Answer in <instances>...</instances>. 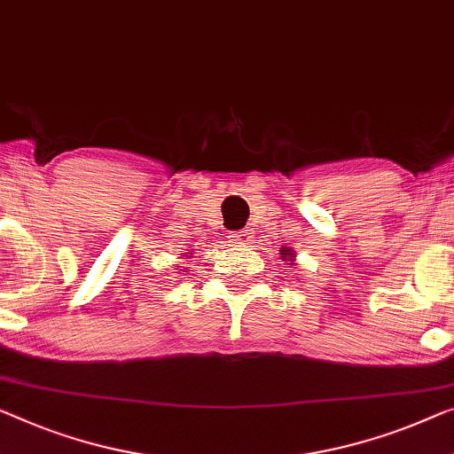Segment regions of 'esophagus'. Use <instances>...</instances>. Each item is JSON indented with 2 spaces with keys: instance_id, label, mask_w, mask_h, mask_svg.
<instances>
[{
  "instance_id": "1",
  "label": "esophagus",
  "mask_w": 454,
  "mask_h": 454,
  "mask_svg": "<svg viewBox=\"0 0 454 454\" xmlns=\"http://www.w3.org/2000/svg\"><path fill=\"white\" fill-rule=\"evenodd\" d=\"M232 240L239 247H247V245H250V242H253V232H250V230H239V232L232 236Z\"/></svg>"
}]
</instances>
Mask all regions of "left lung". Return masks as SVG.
<instances>
[{
    "label": "left lung",
    "mask_w": 454,
    "mask_h": 454,
    "mask_svg": "<svg viewBox=\"0 0 454 454\" xmlns=\"http://www.w3.org/2000/svg\"><path fill=\"white\" fill-rule=\"evenodd\" d=\"M279 254L283 261H289V265H295V250H292L289 247H283Z\"/></svg>",
    "instance_id": "8db88e82"
}]
</instances>
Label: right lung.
Wrapping results in <instances>:
<instances>
[{
	"mask_svg": "<svg viewBox=\"0 0 454 454\" xmlns=\"http://www.w3.org/2000/svg\"><path fill=\"white\" fill-rule=\"evenodd\" d=\"M189 254H192V253H187V256H189Z\"/></svg>",
	"mask_w": 454,
	"mask_h": 454,
	"instance_id": "obj_1",
	"label": "right lung"
}]
</instances>
